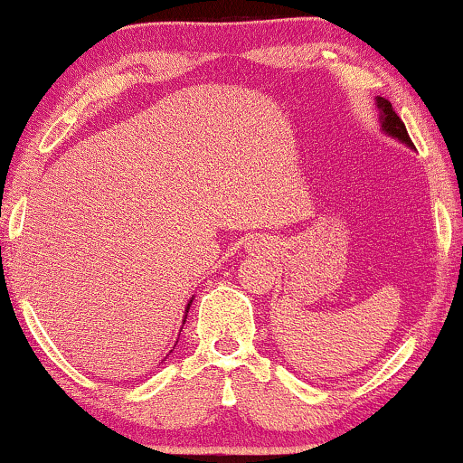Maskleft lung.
I'll use <instances>...</instances> for the list:
<instances>
[{"label": "left lung", "instance_id": "left-lung-1", "mask_svg": "<svg viewBox=\"0 0 463 463\" xmlns=\"http://www.w3.org/2000/svg\"><path fill=\"white\" fill-rule=\"evenodd\" d=\"M377 107H379V111H382V128L388 132L390 137H394V138H398V141L407 143L409 147H413V141H411L407 126H404L402 119L398 118V113L394 111V107H392L390 100L377 97Z\"/></svg>", "mask_w": 463, "mask_h": 463}]
</instances>
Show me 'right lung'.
<instances>
[{
	"mask_svg": "<svg viewBox=\"0 0 463 463\" xmlns=\"http://www.w3.org/2000/svg\"><path fill=\"white\" fill-rule=\"evenodd\" d=\"M189 306H192V301H189ZM189 306H187V309H189ZM185 318H187V316H185Z\"/></svg>",
	"mask_w": 463,
	"mask_h": 463,
	"instance_id": "right-lung-1",
	"label": "right lung"
}]
</instances>
